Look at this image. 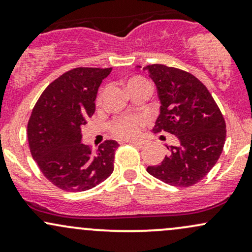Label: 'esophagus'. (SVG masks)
Instances as JSON below:
<instances>
[{"instance_id": "1", "label": "esophagus", "mask_w": 252, "mask_h": 252, "mask_svg": "<svg viewBox=\"0 0 252 252\" xmlns=\"http://www.w3.org/2000/svg\"><path fill=\"white\" fill-rule=\"evenodd\" d=\"M129 143L137 147V148H143L144 147V142H142V141H129Z\"/></svg>"}]
</instances>
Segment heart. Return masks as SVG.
<instances>
[{"mask_svg":"<svg viewBox=\"0 0 252 252\" xmlns=\"http://www.w3.org/2000/svg\"><path fill=\"white\" fill-rule=\"evenodd\" d=\"M142 80H144L142 78H132L129 83L142 82ZM147 123H148V117L146 115H129L115 120L111 123V131L121 138H134L140 135Z\"/></svg>","mask_w":252,"mask_h":252,"instance_id":"b5f03b06","label":"heart"}]
</instances>
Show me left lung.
<instances>
[{
	"label": "left lung",
	"mask_w": 252,
	"mask_h": 252,
	"mask_svg": "<svg viewBox=\"0 0 252 252\" xmlns=\"http://www.w3.org/2000/svg\"><path fill=\"white\" fill-rule=\"evenodd\" d=\"M138 67V66H137ZM155 83L160 115L153 128L178 138L169 154L147 172L170 186L189 187L202 180L220 156L226 124L206 86L186 71L161 63L143 68Z\"/></svg>",
	"instance_id": "1"
}]
</instances>
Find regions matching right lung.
I'll use <instances>...</instances> for the list:
<instances>
[{
  "label": "right lung",
  "mask_w": 252,
  "mask_h": 252,
  "mask_svg": "<svg viewBox=\"0 0 252 252\" xmlns=\"http://www.w3.org/2000/svg\"><path fill=\"white\" fill-rule=\"evenodd\" d=\"M111 70L67 71L45 89L32 111L27 126L31 154L46 179L60 189H91L114 172L116 141H105L96 152L82 143V126L94 115L98 88Z\"/></svg>",
  "instance_id": "1"
}]
</instances>
